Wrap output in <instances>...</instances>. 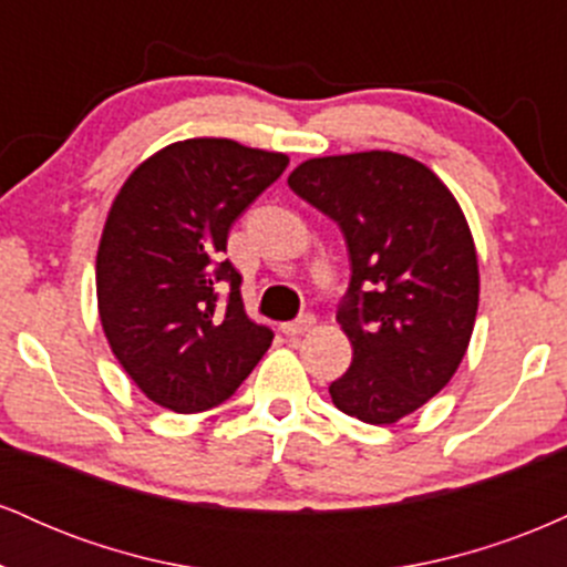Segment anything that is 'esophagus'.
<instances>
[{"mask_svg": "<svg viewBox=\"0 0 567 567\" xmlns=\"http://www.w3.org/2000/svg\"><path fill=\"white\" fill-rule=\"evenodd\" d=\"M315 315H301L298 317V320H292V322H285L282 324V333L285 336H303V333H309L311 328H315Z\"/></svg>", "mask_w": 567, "mask_h": 567, "instance_id": "obj_1", "label": "esophagus"}]
</instances>
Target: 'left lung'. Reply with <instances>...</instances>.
I'll use <instances>...</instances> for the list:
<instances>
[{"label":"left lung","instance_id":"obj_1","mask_svg":"<svg viewBox=\"0 0 567 567\" xmlns=\"http://www.w3.org/2000/svg\"><path fill=\"white\" fill-rule=\"evenodd\" d=\"M288 186L347 239L336 320L354 357L330 383L333 405L394 424L453 379L470 347L480 271L464 213L426 165L394 152L309 159Z\"/></svg>","mask_w":567,"mask_h":567}]
</instances>
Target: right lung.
Listing matches in <instances>:
<instances>
[{
    "instance_id": "obj_1",
    "label": "right lung",
    "mask_w": 567,
    "mask_h": 567,
    "mask_svg": "<svg viewBox=\"0 0 567 567\" xmlns=\"http://www.w3.org/2000/svg\"><path fill=\"white\" fill-rule=\"evenodd\" d=\"M288 162L229 138H188L148 157L116 194L97 247V311L120 365L157 405H220L271 347L224 252L234 220Z\"/></svg>"
}]
</instances>
